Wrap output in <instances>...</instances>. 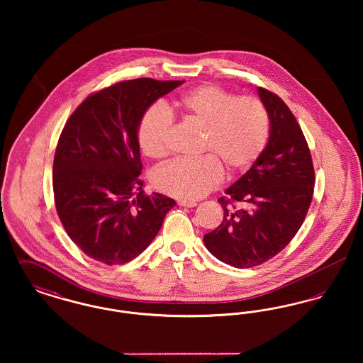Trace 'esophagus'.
<instances>
[{
    "label": "esophagus",
    "mask_w": 363,
    "mask_h": 363,
    "mask_svg": "<svg viewBox=\"0 0 363 363\" xmlns=\"http://www.w3.org/2000/svg\"><path fill=\"white\" fill-rule=\"evenodd\" d=\"M178 206H181V207L191 208L196 207V206H197V203H196V201H184V200H182V201H178Z\"/></svg>",
    "instance_id": "34e87169"
}]
</instances>
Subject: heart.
<instances>
[{
  "mask_svg": "<svg viewBox=\"0 0 363 363\" xmlns=\"http://www.w3.org/2000/svg\"><path fill=\"white\" fill-rule=\"evenodd\" d=\"M174 107L186 118L206 126L203 151L213 155L182 157L156 169L152 184L174 199L194 201L218 188L223 167L230 173L247 169L262 152L269 118L257 98L241 96L216 86H197L184 94ZM173 114L163 104L151 106L138 125V144L144 155L159 159L169 154Z\"/></svg>",
  "mask_w": 363,
  "mask_h": 363,
  "instance_id": "heart-1",
  "label": "heart"
}]
</instances>
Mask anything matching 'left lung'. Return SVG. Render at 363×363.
<instances>
[{
  "label": "left lung",
  "mask_w": 363,
  "mask_h": 363,
  "mask_svg": "<svg viewBox=\"0 0 363 363\" xmlns=\"http://www.w3.org/2000/svg\"><path fill=\"white\" fill-rule=\"evenodd\" d=\"M269 118V138L250 169L218 201L219 227L204 235L218 259L250 268L272 259L298 233L311 207L314 169L308 143L291 110L274 92L257 88ZM237 201L242 208L226 206Z\"/></svg>",
  "instance_id": "1"
}]
</instances>
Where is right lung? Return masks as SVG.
<instances>
[{
    "label": "right lung",
    "mask_w": 363,
    "mask_h": 363,
    "mask_svg": "<svg viewBox=\"0 0 363 363\" xmlns=\"http://www.w3.org/2000/svg\"><path fill=\"white\" fill-rule=\"evenodd\" d=\"M184 80L135 79L89 95L65 123L52 163L57 213L70 240L107 265L136 259L175 206L145 196L138 125L148 107Z\"/></svg>",
    "instance_id": "obj_1"
}]
</instances>
